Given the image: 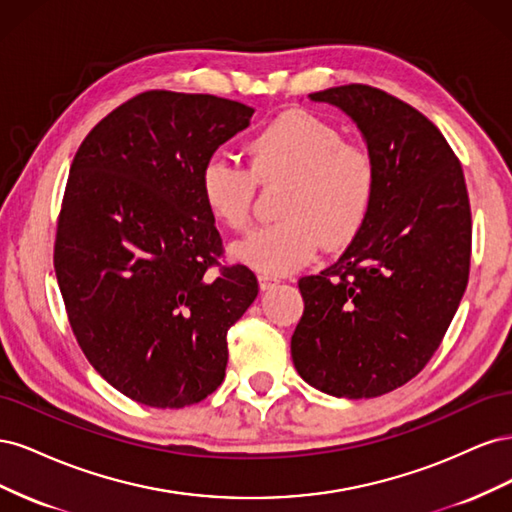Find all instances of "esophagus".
Listing matches in <instances>:
<instances>
[{
	"label": "esophagus",
	"mask_w": 512,
	"mask_h": 512,
	"mask_svg": "<svg viewBox=\"0 0 512 512\" xmlns=\"http://www.w3.org/2000/svg\"><path fill=\"white\" fill-rule=\"evenodd\" d=\"M277 282V277H273V275H269V273H260L258 275V284H260V290H269L271 286H275Z\"/></svg>",
	"instance_id": "1"
}]
</instances>
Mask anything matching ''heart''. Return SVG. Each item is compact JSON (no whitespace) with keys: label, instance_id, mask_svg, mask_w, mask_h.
<instances>
[{"label":"heart","instance_id":"heart-1","mask_svg":"<svg viewBox=\"0 0 512 512\" xmlns=\"http://www.w3.org/2000/svg\"><path fill=\"white\" fill-rule=\"evenodd\" d=\"M247 153L252 168L215 153L200 170V194L215 220L232 230L252 224L258 179H290L280 215L235 245V256L262 273L284 275L307 265L320 243L342 247L361 230L376 192L371 153L346 143L331 123L303 111L258 130Z\"/></svg>","mask_w":512,"mask_h":512}]
</instances>
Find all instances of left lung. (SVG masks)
<instances>
[{"instance_id":"1","label":"left lung","mask_w":512,"mask_h":512,"mask_svg":"<svg viewBox=\"0 0 512 512\" xmlns=\"http://www.w3.org/2000/svg\"><path fill=\"white\" fill-rule=\"evenodd\" d=\"M309 98L342 108L361 130L376 192L346 252L299 280L305 309L292 361L322 393L378 397L429 363L466 292V177L442 132L386 91L352 83Z\"/></svg>"}]
</instances>
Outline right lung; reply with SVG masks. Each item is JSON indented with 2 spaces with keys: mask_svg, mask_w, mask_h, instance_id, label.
Returning <instances> with one entry per match:
<instances>
[{
  "mask_svg": "<svg viewBox=\"0 0 512 512\" xmlns=\"http://www.w3.org/2000/svg\"><path fill=\"white\" fill-rule=\"evenodd\" d=\"M252 115L235 100L153 89L108 113L72 160L57 284L87 361L138 404L192 406L226 376V333L258 282L220 265L200 170Z\"/></svg>",
  "mask_w": 512,
  "mask_h": 512,
  "instance_id": "1",
  "label": "right lung"
}]
</instances>
